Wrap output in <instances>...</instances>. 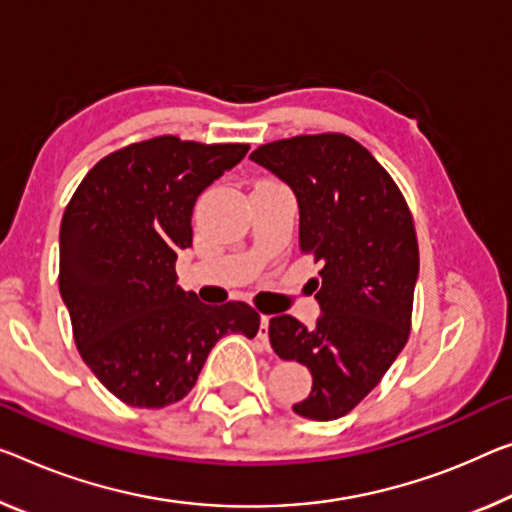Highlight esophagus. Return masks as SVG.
<instances>
[{
	"label": "esophagus",
	"instance_id": "obj_1",
	"mask_svg": "<svg viewBox=\"0 0 512 512\" xmlns=\"http://www.w3.org/2000/svg\"><path fill=\"white\" fill-rule=\"evenodd\" d=\"M267 327H270V316H261V327H258V341L267 348Z\"/></svg>",
	"mask_w": 512,
	"mask_h": 512
}]
</instances>
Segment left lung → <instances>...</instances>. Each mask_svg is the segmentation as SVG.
I'll list each match as a JSON object with an SVG mask.
<instances>
[{
  "mask_svg": "<svg viewBox=\"0 0 512 512\" xmlns=\"http://www.w3.org/2000/svg\"><path fill=\"white\" fill-rule=\"evenodd\" d=\"M249 157L293 187L300 249L322 265L311 279L316 327L274 316L270 343L311 371L295 414L332 421L375 389L410 338L419 277L412 212L389 171L341 132L270 141Z\"/></svg>",
  "mask_w": 512,
  "mask_h": 512,
  "instance_id": "1",
  "label": "left lung"
}]
</instances>
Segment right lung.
I'll list each match as a JSON object with an SVG mask.
<instances>
[{
    "mask_svg": "<svg viewBox=\"0 0 512 512\" xmlns=\"http://www.w3.org/2000/svg\"><path fill=\"white\" fill-rule=\"evenodd\" d=\"M247 151L176 135L135 141L96 162L68 201L59 290L77 352L125 405L178 403L219 338L258 332L247 302L210 306L176 286L196 196Z\"/></svg>",
    "mask_w": 512,
    "mask_h": 512,
    "instance_id": "1",
    "label": "right lung"
}]
</instances>
